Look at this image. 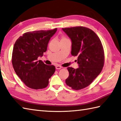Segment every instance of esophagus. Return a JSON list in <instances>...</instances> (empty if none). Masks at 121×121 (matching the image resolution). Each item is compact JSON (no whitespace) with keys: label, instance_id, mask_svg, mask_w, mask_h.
Listing matches in <instances>:
<instances>
[{"label":"esophagus","instance_id":"esophagus-1","mask_svg":"<svg viewBox=\"0 0 121 121\" xmlns=\"http://www.w3.org/2000/svg\"><path fill=\"white\" fill-rule=\"evenodd\" d=\"M62 67L61 66H60V65H57L56 66V69H61V68H62Z\"/></svg>","mask_w":121,"mask_h":121}]
</instances>
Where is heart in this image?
I'll return each instance as SVG.
<instances>
[{
  "label": "heart",
  "mask_w": 121,
  "mask_h": 121,
  "mask_svg": "<svg viewBox=\"0 0 121 121\" xmlns=\"http://www.w3.org/2000/svg\"><path fill=\"white\" fill-rule=\"evenodd\" d=\"M64 39H67V38H66L65 37H64V36H62V37L61 40H64Z\"/></svg>",
  "instance_id": "1"
}]
</instances>
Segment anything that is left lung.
I'll return each instance as SVG.
<instances>
[{
  "label": "left lung",
  "instance_id": "1",
  "mask_svg": "<svg viewBox=\"0 0 121 121\" xmlns=\"http://www.w3.org/2000/svg\"><path fill=\"white\" fill-rule=\"evenodd\" d=\"M62 30L71 39V54L77 56L79 65L76 69L67 67L69 76L65 82L72 89L79 90L90 85L102 72L105 61L104 48L99 36L88 28L76 26Z\"/></svg>",
  "mask_w": 121,
  "mask_h": 121
}]
</instances>
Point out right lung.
I'll list each match as a JSON object with an SVG mask.
<instances>
[{
  "label": "right lung",
  "mask_w": 121,
  "mask_h": 121,
  "mask_svg": "<svg viewBox=\"0 0 121 121\" xmlns=\"http://www.w3.org/2000/svg\"><path fill=\"white\" fill-rule=\"evenodd\" d=\"M57 28L38 30L24 33L17 40L13 47L12 63L17 75L28 87L33 89H44L54 74V65H47L39 56L43 55L50 38Z\"/></svg>",
  "instance_id": "add662e5"
}]
</instances>
